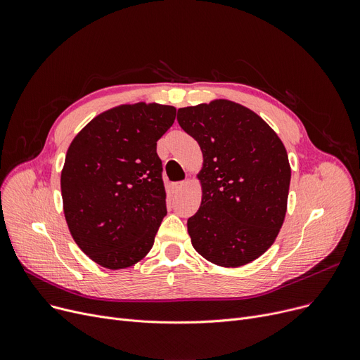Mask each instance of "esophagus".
<instances>
[{
  "instance_id": "34e87169",
  "label": "esophagus",
  "mask_w": 360,
  "mask_h": 360,
  "mask_svg": "<svg viewBox=\"0 0 360 360\" xmlns=\"http://www.w3.org/2000/svg\"><path fill=\"white\" fill-rule=\"evenodd\" d=\"M185 185H186V182H176V184H174V185H172V190H174V193L176 194V193L182 191L184 188H185Z\"/></svg>"
}]
</instances>
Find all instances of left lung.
<instances>
[{"mask_svg":"<svg viewBox=\"0 0 360 360\" xmlns=\"http://www.w3.org/2000/svg\"><path fill=\"white\" fill-rule=\"evenodd\" d=\"M178 122L202 151L201 205L186 223L193 247L216 266H245L271 247L285 221V144L255 112L226 99L181 108Z\"/></svg>","mask_w":360,"mask_h":360,"instance_id":"obj_1","label":"left lung"}]
</instances>
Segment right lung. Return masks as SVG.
I'll return each mask as SVG.
<instances>
[{"label": "right lung", "instance_id": "obj_1", "mask_svg": "<svg viewBox=\"0 0 360 360\" xmlns=\"http://www.w3.org/2000/svg\"><path fill=\"white\" fill-rule=\"evenodd\" d=\"M169 105H120L71 141L61 172L64 216L79 248L120 270L143 259L166 216L158 140L172 127Z\"/></svg>", "mask_w": 360, "mask_h": 360}]
</instances>
